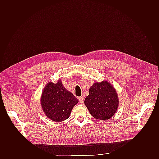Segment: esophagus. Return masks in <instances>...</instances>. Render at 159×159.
Segmentation results:
<instances>
[{"label":"esophagus","instance_id":"1","mask_svg":"<svg viewBox=\"0 0 159 159\" xmlns=\"http://www.w3.org/2000/svg\"><path fill=\"white\" fill-rule=\"evenodd\" d=\"M78 100H79L80 103H81V104L83 102V101H84V99H83V97H79V98H78Z\"/></svg>","mask_w":159,"mask_h":159}]
</instances>
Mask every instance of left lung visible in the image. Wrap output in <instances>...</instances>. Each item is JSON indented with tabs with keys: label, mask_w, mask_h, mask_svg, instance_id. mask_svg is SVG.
Returning <instances> with one entry per match:
<instances>
[{
	"label": "left lung",
	"mask_w": 159,
	"mask_h": 159,
	"mask_svg": "<svg viewBox=\"0 0 159 159\" xmlns=\"http://www.w3.org/2000/svg\"><path fill=\"white\" fill-rule=\"evenodd\" d=\"M85 104L96 119L107 120L116 114L119 106L116 90L108 81L95 83L89 88Z\"/></svg>",
	"instance_id": "left-lung-1"
}]
</instances>
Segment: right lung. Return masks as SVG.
<instances>
[{"instance_id":"add662e5","label":"right lung","mask_w":159,"mask_h":159,"mask_svg":"<svg viewBox=\"0 0 159 159\" xmlns=\"http://www.w3.org/2000/svg\"><path fill=\"white\" fill-rule=\"evenodd\" d=\"M78 102L79 100L64 87L61 80L57 83H47L43 89L41 97L43 111L50 120L56 122L67 120Z\"/></svg>"}]
</instances>
